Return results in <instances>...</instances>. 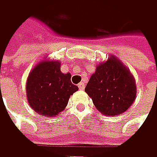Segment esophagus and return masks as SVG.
<instances>
[{"label": "esophagus", "instance_id": "34e87169", "mask_svg": "<svg viewBox=\"0 0 157 157\" xmlns=\"http://www.w3.org/2000/svg\"><path fill=\"white\" fill-rule=\"evenodd\" d=\"M78 87H79L80 89H82V90H83V89L85 88V84H84L83 82H81L80 84H78Z\"/></svg>", "mask_w": 157, "mask_h": 157}]
</instances>
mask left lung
Masks as SVG:
<instances>
[{"label":"left lung","mask_w":157,"mask_h":157,"mask_svg":"<svg viewBox=\"0 0 157 157\" xmlns=\"http://www.w3.org/2000/svg\"><path fill=\"white\" fill-rule=\"evenodd\" d=\"M85 91L100 113L113 116L131 106L136 98L137 87L129 70L114 56H111L96 67Z\"/></svg>","instance_id":"8db88e82"}]
</instances>
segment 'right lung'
Segmentation results:
<instances>
[{"label":"right lung","instance_id":"1","mask_svg":"<svg viewBox=\"0 0 157 157\" xmlns=\"http://www.w3.org/2000/svg\"><path fill=\"white\" fill-rule=\"evenodd\" d=\"M71 73H62L60 61L42 60L29 72L26 91L29 106L36 113L53 117L67 106L70 97L78 90L71 82Z\"/></svg>","mask_w":157,"mask_h":157}]
</instances>
